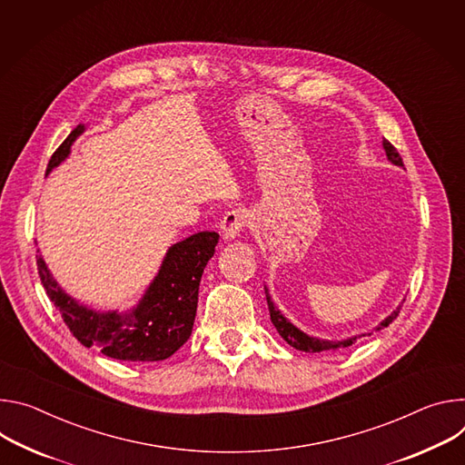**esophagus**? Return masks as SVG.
Wrapping results in <instances>:
<instances>
[{
	"mask_svg": "<svg viewBox=\"0 0 465 465\" xmlns=\"http://www.w3.org/2000/svg\"><path fill=\"white\" fill-rule=\"evenodd\" d=\"M247 223V213L242 209L229 211L222 220V234L225 240H234Z\"/></svg>",
	"mask_w": 465,
	"mask_h": 465,
	"instance_id": "34e87169",
	"label": "esophagus"
}]
</instances>
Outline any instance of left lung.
Masks as SVG:
<instances>
[{
    "mask_svg": "<svg viewBox=\"0 0 465 465\" xmlns=\"http://www.w3.org/2000/svg\"><path fill=\"white\" fill-rule=\"evenodd\" d=\"M382 147L386 151V157L391 164L395 166H402V159L401 154L397 153V149L388 142V140H382ZM266 290V299H268V308H270V316H272V323L275 325L277 332L282 336V340L292 345L293 349L297 351H304V352H325V351H338V349H343V347H349L352 345L356 340H360L362 336H371L373 332H364V334H356V336H351V338H345V340H323V338H318V336H308L306 332H302L301 329H297L288 318H284V314L279 311L277 304L273 302L272 295H270V290L268 286H264ZM404 301V299H402ZM399 311H401V304L395 308V311L384 318L377 327L375 331H382L384 327H388L397 316H399Z\"/></svg>",
    "mask_w": 465,
    "mask_h": 465,
    "instance_id": "1",
    "label": "left lung"
}]
</instances>
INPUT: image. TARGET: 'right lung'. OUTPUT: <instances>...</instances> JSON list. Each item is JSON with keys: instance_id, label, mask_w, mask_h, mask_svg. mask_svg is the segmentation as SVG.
Instances as JSON below:
<instances>
[{"instance_id": "obj_1", "label": "right lung", "mask_w": 465, "mask_h": 465, "mask_svg": "<svg viewBox=\"0 0 465 465\" xmlns=\"http://www.w3.org/2000/svg\"><path fill=\"white\" fill-rule=\"evenodd\" d=\"M84 131L86 125L79 124L68 134L51 154L45 175L70 157L74 142ZM218 240V232L203 231L173 243L140 301L124 312L94 311L61 288L42 254L36 256V264L47 297L84 347H97L105 356L124 362H159L183 347L192 334L201 275L214 256Z\"/></svg>"}]
</instances>
